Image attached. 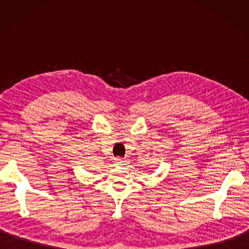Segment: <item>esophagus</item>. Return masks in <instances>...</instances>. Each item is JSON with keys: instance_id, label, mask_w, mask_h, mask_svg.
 Instances as JSON below:
<instances>
[{"instance_id": "esophagus-1", "label": "esophagus", "mask_w": 249, "mask_h": 249, "mask_svg": "<svg viewBox=\"0 0 249 249\" xmlns=\"http://www.w3.org/2000/svg\"><path fill=\"white\" fill-rule=\"evenodd\" d=\"M114 161H115V165H123L125 160H123V158H120V157H118V158H115Z\"/></svg>"}]
</instances>
